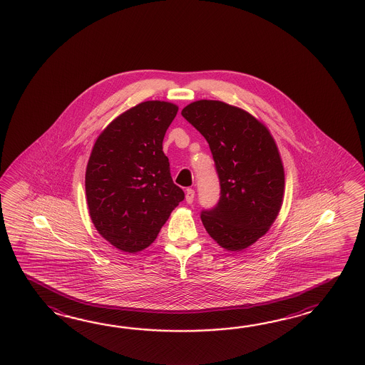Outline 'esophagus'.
Listing matches in <instances>:
<instances>
[{
	"instance_id": "obj_1",
	"label": "esophagus",
	"mask_w": 365,
	"mask_h": 365,
	"mask_svg": "<svg viewBox=\"0 0 365 365\" xmlns=\"http://www.w3.org/2000/svg\"><path fill=\"white\" fill-rule=\"evenodd\" d=\"M185 200L187 203H193L194 190L193 189H186Z\"/></svg>"
}]
</instances>
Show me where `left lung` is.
<instances>
[{
	"label": "left lung",
	"mask_w": 365,
	"mask_h": 365,
	"mask_svg": "<svg viewBox=\"0 0 365 365\" xmlns=\"http://www.w3.org/2000/svg\"><path fill=\"white\" fill-rule=\"evenodd\" d=\"M181 115L207 140L220 182L219 202L202 211V223L222 248L244 250L269 231L283 203L277 143L256 117L225 101H193Z\"/></svg>",
	"instance_id": "obj_1"
}]
</instances>
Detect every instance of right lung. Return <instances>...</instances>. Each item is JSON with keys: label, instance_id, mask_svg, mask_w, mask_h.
Instances as JSON below:
<instances>
[{"label": "right lung", "instance_id": "right-lung-1", "mask_svg": "<svg viewBox=\"0 0 365 365\" xmlns=\"http://www.w3.org/2000/svg\"><path fill=\"white\" fill-rule=\"evenodd\" d=\"M179 107L143 101L117 116L95 140L86 197L96 231L117 249L137 253L155 241L184 200L173 184L163 140Z\"/></svg>", "mask_w": 365, "mask_h": 365}]
</instances>
